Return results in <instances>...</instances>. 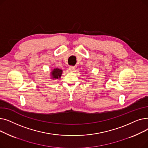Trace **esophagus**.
Wrapping results in <instances>:
<instances>
[{
  "mask_svg": "<svg viewBox=\"0 0 148 148\" xmlns=\"http://www.w3.org/2000/svg\"><path fill=\"white\" fill-rule=\"evenodd\" d=\"M69 71H70L74 72V71H75V66H70L69 68Z\"/></svg>",
  "mask_w": 148,
  "mask_h": 148,
  "instance_id": "34e87169",
  "label": "esophagus"
}]
</instances>
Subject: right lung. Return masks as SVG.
Returning <instances> with one entry per match:
<instances>
[{
  "instance_id": "1",
  "label": "right lung",
  "mask_w": 148,
  "mask_h": 148,
  "mask_svg": "<svg viewBox=\"0 0 148 148\" xmlns=\"http://www.w3.org/2000/svg\"><path fill=\"white\" fill-rule=\"evenodd\" d=\"M62 73V70L60 69L56 68L54 69L51 72V75L53 77V79H57L58 78H60L61 77V74Z\"/></svg>"
}]
</instances>
